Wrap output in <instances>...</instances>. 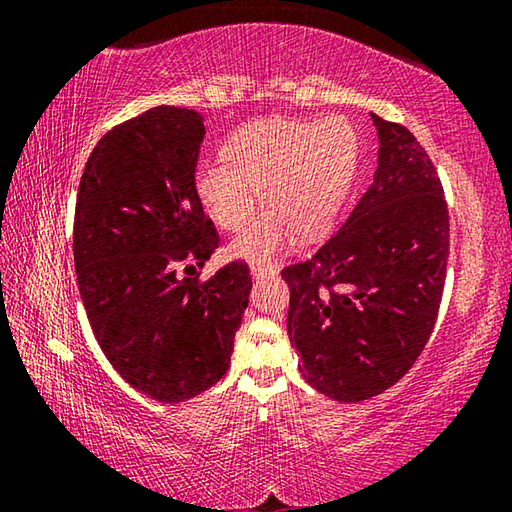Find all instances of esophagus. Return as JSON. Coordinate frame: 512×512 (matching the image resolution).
Wrapping results in <instances>:
<instances>
[{
    "label": "esophagus",
    "instance_id": "34e87169",
    "mask_svg": "<svg viewBox=\"0 0 512 512\" xmlns=\"http://www.w3.org/2000/svg\"><path fill=\"white\" fill-rule=\"evenodd\" d=\"M250 275H253L255 280H259V277H271V275H275V268L273 266L253 264V266H250Z\"/></svg>",
    "mask_w": 512,
    "mask_h": 512
}]
</instances>
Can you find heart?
I'll use <instances>...</instances> for the list:
<instances>
[{
  "label": "heart",
  "mask_w": 512,
  "mask_h": 512,
  "mask_svg": "<svg viewBox=\"0 0 512 512\" xmlns=\"http://www.w3.org/2000/svg\"><path fill=\"white\" fill-rule=\"evenodd\" d=\"M359 142L341 117L323 121L271 119L250 124L225 146L227 164H207L196 187L219 228L239 232L257 212V192L271 212L235 239V257L266 262L296 237L325 230L348 194Z\"/></svg>",
  "instance_id": "heart-1"
}]
</instances>
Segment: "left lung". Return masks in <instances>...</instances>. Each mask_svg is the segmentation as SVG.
Here are the masks:
<instances>
[{"mask_svg": "<svg viewBox=\"0 0 512 512\" xmlns=\"http://www.w3.org/2000/svg\"><path fill=\"white\" fill-rule=\"evenodd\" d=\"M370 117L375 180L314 255L282 268L300 375L339 402L370 400L411 370L436 325L449 257V212L431 158L409 128Z\"/></svg>", "mask_w": 512, "mask_h": 512, "instance_id": "obj_1", "label": "left lung"}]
</instances>
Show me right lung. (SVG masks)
I'll return each instance as SVG.
<instances>
[{
  "mask_svg": "<svg viewBox=\"0 0 512 512\" xmlns=\"http://www.w3.org/2000/svg\"><path fill=\"white\" fill-rule=\"evenodd\" d=\"M203 135L194 110H146L101 137L76 196L74 264L90 327L112 368L158 402L201 395L228 372L253 287L246 262L194 275L219 248L194 183Z\"/></svg>",
  "mask_w": 512,
  "mask_h": 512,
  "instance_id": "right-lung-1",
  "label": "right lung"
}]
</instances>
